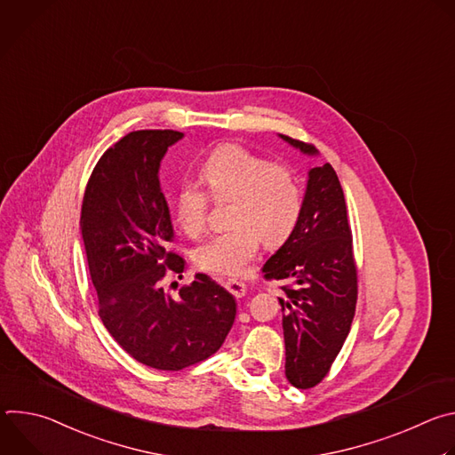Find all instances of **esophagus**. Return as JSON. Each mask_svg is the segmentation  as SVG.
Listing matches in <instances>:
<instances>
[{
  "label": "esophagus",
  "instance_id": "1",
  "mask_svg": "<svg viewBox=\"0 0 455 455\" xmlns=\"http://www.w3.org/2000/svg\"><path fill=\"white\" fill-rule=\"evenodd\" d=\"M225 288L235 297V299H241L246 295V284L241 283V281H235V279H228L225 283Z\"/></svg>",
  "mask_w": 455,
  "mask_h": 455
}]
</instances>
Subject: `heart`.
Segmentation results:
<instances>
[{
  "label": "heart",
  "mask_w": 455,
  "mask_h": 455,
  "mask_svg": "<svg viewBox=\"0 0 455 455\" xmlns=\"http://www.w3.org/2000/svg\"><path fill=\"white\" fill-rule=\"evenodd\" d=\"M202 178L212 200L228 205V230L212 235L194 251L196 265L216 275L237 277L251 261L259 241L283 244L302 214V187L286 167L274 165L241 146L216 149L202 167ZM209 196L198 185L185 183L176 196V218L181 230L198 237L207 225Z\"/></svg>",
  "instance_id": "b5f03b06"
}]
</instances>
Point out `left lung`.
Wrapping results in <instances>:
<instances>
[{
  "instance_id": "8db88e82",
  "label": "left lung",
  "mask_w": 455,
  "mask_h": 455,
  "mask_svg": "<svg viewBox=\"0 0 455 455\" xmlns=\"http://www.w3.org/2000/svg\"><path fill=\"white\" fill-rule=\"evenodd\" d=\"M302 155L313 146L279 135ZM267 279L288 281L279 297L286 378L311 388L340 353L356 307V267L344 190L330 164L307 171L300 220L263 267Z\"/></svg>"
}]
</instances>
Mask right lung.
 Listing matches in <instances>:
<instances>
[{"label":"right lung","instance_id":"obj_1","mask_svg":"<svg viewBox=\"0 0 455 455\" xmlns=\"http://www.w3.org/2000/svg\"><path fill=\"white\" fill-rule=\"evenodd\" d=\"M181 139L171 129L127 133L97 162L81 212L99 316L127 355L158 371H180L214 355L237 307L205 274L176 297L160 284L169 270H185L180 255L167 253L172 223L158 176L167 149Z\"/></svg>","mask_w":455,"mask_h":455}]
</instances>
